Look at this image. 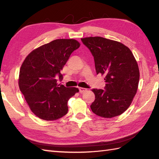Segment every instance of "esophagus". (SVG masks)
<instances>
[{
    "instance_id": "esophagus-1",
    "label": "esophagus",
    "mask_w": 159,
    "mask_h": 159,
    "mask_svg": "<svg viewBox=\"0 0 159 159\" xmlns=\"http://www.w3.org/2000/svg\"><path fill=\"white\" fill-rule=\"evenodd\" d=\"M79 92L80 93H84V92H85L86 91H87V89L83 88V87H79Z\"/></svg>"
}]
</instances>
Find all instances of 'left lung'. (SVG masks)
Here are the masks:
<instances>
[{
  "label": "left lung",
  "instance_id": "obj_1",
  "mask_svg": "<svg viewBox=\"0 0 159 159\" xmlns=\"http://www.w3.org/2000/svg\"><path fill=\"white\" fill-rule=\"evenodd\" d=\"M81 41L93 56L97 74L105 76L104 89H92L95 100L91 109L105 118L120 116L130 107L139 85V70L133 54L123 43L102 37Z\"/></svg>",
  "mask_w": 159,
  "mask_h": 159
}]
</instances>
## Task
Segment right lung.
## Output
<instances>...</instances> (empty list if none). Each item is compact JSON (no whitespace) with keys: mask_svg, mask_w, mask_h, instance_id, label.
I'll list each match as a JSON object with an SVG mask.
<instances>
[{"mask_svg":"<svg viewBox=\"0 0 159 159\" xmlns=\"http://www.w3.org/2000/svg\"><path fill=\"white\" fill-rule=\"evenodd\" d=\"M80 43L73 39H58L30 52L20 70L18 85L28 105L37 117L56 120L67 114V101L79 92L76 87L57 85L63 66Z\"/></svg>","mask_w":159,"mask_h":159,"instance_id":"add662e5","label":"right lung"}]
</instances>
